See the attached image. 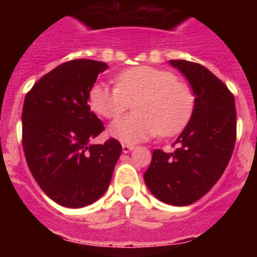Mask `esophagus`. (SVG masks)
I'll return each mask as SVG.
<instances>
[{"instance_id": "obj_1", "label": "esophagus", "mask_w": 257, "mask_h": 257, "mask_svg": "<svg viewBox=\"0 0 257 257\" xmlns=\"http://www.w3.org/2000/svg\"><path fill=\"white\" fill-rule=\"evenodd\" d=\"M133 149H135V147H133V145H126V144L122 145V152H124V153L132 152Z\"/></svg>"}]
</instances>
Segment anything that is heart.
<instances>
[{"mask_svg": "<svg viewBox=\"0 0 257 257\" xmlns=\"http://www.w3.org/2000/svg\"><path fill=\"white\" fill-rule=\"evenodd\" d=\"M117 86L97 82L89 90L93 112L113 120L136 101L135 116L122 117L109 126V135L124 144H136L156 136H173L188 124L195 96L188 84L171 70L137 66L121 72Z\"/></svg>", "mask_w": 257, "mask_h": 257, "instance_id": "heart-1", "label": "heart"}]
</instances>
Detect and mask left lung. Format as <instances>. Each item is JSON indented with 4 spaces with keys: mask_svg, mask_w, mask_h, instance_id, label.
I'll list each match as a JSON object with an SVG mask.
<instances>
[{
    "mask_svg": "<svg viewBox=\"0 0 257 257\" xmlns=\"http://www.w3.org/2000/svg\"><path fill=\"white\" fill-rule=\"evenodd\" d=\"M169 64L188 80L195 106L177 148L153 151L144 181L156 199L184 207L201 199L227 168L235 148L236 108L229 89L205 66L185 60Z\"/></svg>",
    "mask_w": 257,
    "mask_h": 257,
    "instance_id": "8db88e82",
    "label": "left lung"
}]
</instances>
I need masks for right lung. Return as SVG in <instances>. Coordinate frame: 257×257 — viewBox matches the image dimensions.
<instances>
[{
    "mask_svg": "<svg viewBox=\"0 0 257 257\" xmlns=\"http://www.w3.org/2000/svg\"><path fill=\"white\" fill-rule=\"evenodd\" d=\"M105 62L72 60L41 77L22 108V147L26 163L42 191L62 207L94 203L108 189L121 144L90 140L104 124L88 105L89 90Z\"/></svg>",
    "mask_w": 257,
    "mask_h": 257,
    "instance_id": "add662e5",
    "label": "right lung"
}]
</instances>
